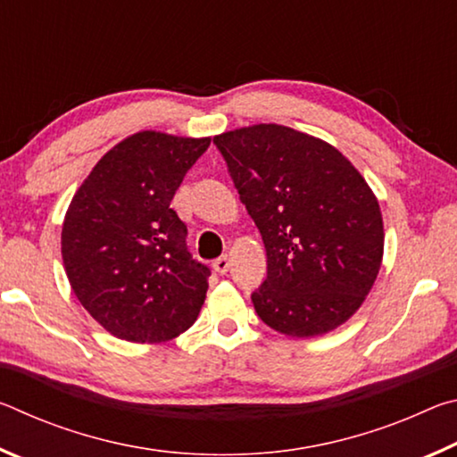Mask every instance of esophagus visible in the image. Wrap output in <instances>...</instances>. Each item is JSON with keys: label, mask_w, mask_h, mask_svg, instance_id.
<instances>
[{"label": "esophagus", "mask_w": 457, "mask_h": 457, "mask_svg": "<svg viewBox=\"0 0 457 457\" xmlns=\"http://www.w3.org/2000/svg\"><path fill=\"white\" fill-rule=\"evenodd\" d=\"M213 270L218 274H228V270H229V258L228 256H221V258H218L213 262Z\"/></svg>", "instance_id": "obj_1"}]
</instances>
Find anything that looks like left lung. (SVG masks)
Instances as JSON below:
<instances>
[{
	"label": "left lung",
	"mask_w": 457,
	"mask_h": 457,
	"mask_svg": "<svg viewBox=\"0 0 457 457\" xmlns=\"http://www.w3.org/2000/svg\"><path fill=\"white\" fill-rule=\"evenodd\" d=\"M264 239L268 278L252 294L270 328L308 338L365 303L383 262L373 189L337 146L274 122L213 137Z\"/></svg>",
	"instance_id": "left-lung-1"
}]
</instances>
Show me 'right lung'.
<instances>
[{
	"instance_id": "1",
	"label": "right lung",
	"mask_w": 457,
	"mask_h": 457,
	"mask_svg": "<svg viewBox=\"0 0 457 457\" xmlns=\"http://www.w3.org/2000/svg\"><path fill=\"white\" fill-rule=\"evenodd\" d=\"M212 137L138 130L92 167L62 223V260L79 303L129 343L173 340L197 320L210 268L191 258L171 210Z\"/></svg>"
}]
</instances>
